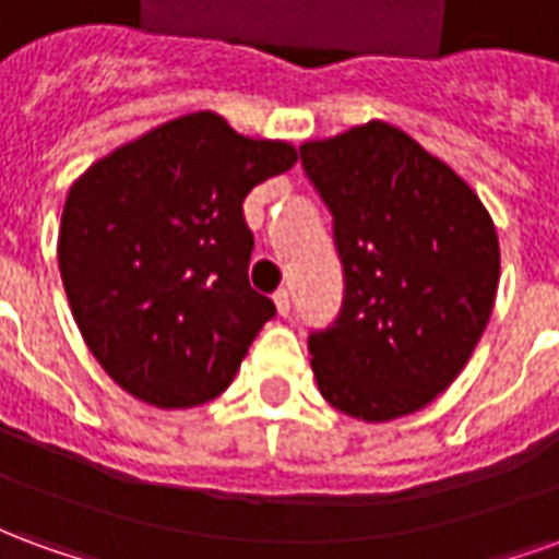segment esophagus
<instances>
[{"label": "esophagus", "instance_id": "obj_1", "mask_svg": "<svg viewBox=\"0 0 559 559\" xmlns=\"http://www.w3.org/2000/svg\"><path fill=\"white\" fill-rule=\"evenodd\" d=\"M272 299H275V308H278L281 317L290 314V305H293L290 290H278V293H275V296H272Z\"/></svg>", "mask_w": 559, "mask_h": 559}]
</instances>
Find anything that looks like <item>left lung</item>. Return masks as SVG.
<instances>
[{
  "mask_svg": "<svg viewBox=\"0 0 559 559\" xmlns=\"http://www.w3.org/2000/svg\"><path fill=\"white\" fill-rule=\"evenodd\" d=\"M299 152L344 266L338 320L308 338L320 395L362 421L421 411L464 371L491 320V215L449 164L380 119Z\"/></svg>",
  "mask_w": 559,
  "mask_h": 559,
  "instance_id": "obj_1",
  "label": "left lung"
}]
</instances>
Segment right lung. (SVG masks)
I'll list each match as a JSON object with an SVG mask.
<instances>
[{
    "label": "right lung",
    "instance_id": "right-lung-1",
    "mask_svg": "<svg viewBox=\"0 0 559 559\" xmlns=\"http://www.w3.org/2000/svg\"><path fill=\"white\" fill-rule=\"evenodd\" d=\"M284 140L179 116L95 160L71 185L59 272L92 356L160 411L218 399L275 317L248 284L245 197L296 164Z\"/></svg>",
    "mask_w": 559,
    "mask_h": 559
}]
</instances>
